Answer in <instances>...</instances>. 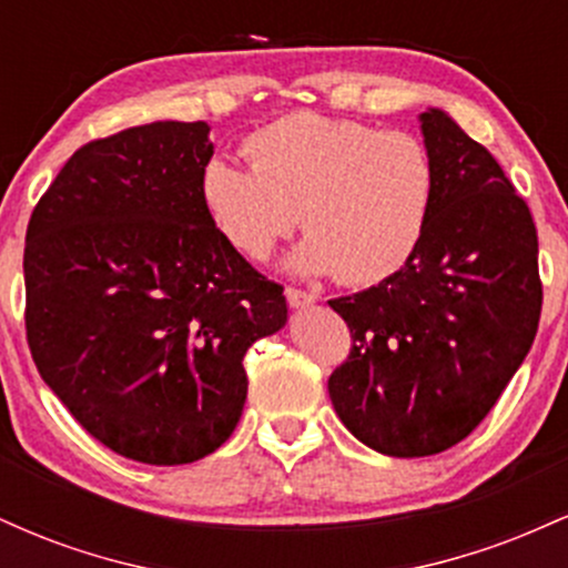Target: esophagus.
Listing matches in <instances>:
<instances>
[{"mask_svg":"<svg viewBox=\"0 0 568 568\" xmlns=\"http://www.w3.org/2000/svg\"><path fill=\"white\" fill-rule=\"evenodd\" d=\"M285 298H288V304L293 306V310H304V306L317 302L315 293L302 291V288H285Z\"/></svg>","mask_w":568,"mask_h":568,"instance_id":"1","label":"esophagus"}]
</instances>
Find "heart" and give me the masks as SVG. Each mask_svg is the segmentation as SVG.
<instances>
[{
  "mask_svg": "<svg viewBox=\"0 0 568 568\" xmlns=\"http://www.w3.org/2000/svg\"><path fill=\"white\" fill-rule=\"evenodd\" d=\"M247 165L216 158L202 168L200 200L226 243L262 262L302 224L291 266L374 285L395 275L425 237L435 200L427 146L315 112L288 114L251 133Z\"/></svg>",
  "mask_w": 568,
  "mask_h": 568,
  "instance_id": "b5f03b06",
  "label": "heart"
}]
</instances>
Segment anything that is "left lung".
I'll list each match as a JSON object with an SVG mask.
<instances>
[{
    "label": "left lung",
    "instance_id": "8db88e82",
    "mask_svg": "<svg viewBox=\"0 0 568 568\" xmlns=\"http://www.w3.org/2000/svg\"><path fill=\"white\" fill-rule=\"evenodd\" d=\"M419 122L435 168L425 237L395 275L328 302L352 334L328 379L338 419L406 459L446 452L484 422L542 312L529 205L446 112L427 109Z\"/></svg>",
    "mask_w": 568,
    "mask_h": 568
}]
</instances>
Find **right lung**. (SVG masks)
<instances>
[{"label":"right lung","instance_id":"1","mask_svg":"<svg viewBox=\"0 0 568 568\" xmlns=\"http://www.w3.org/2000/svg\"><path fill=\"white\" fill-rule=\"evenodd\" d=\"M207 122H152L71 154L26 232V336L44 384L128 459L186 465L243 416V357L288 321L200 200Z\"/></svg>","mask_w":568,"mask_h":568}]
</instances>
